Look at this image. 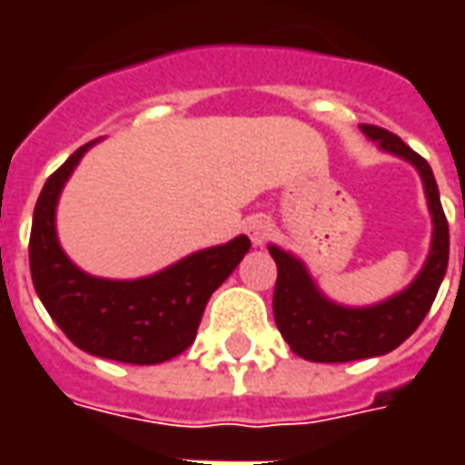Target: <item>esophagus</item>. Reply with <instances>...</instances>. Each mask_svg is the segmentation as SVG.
Listing matches in <instances>:
<instances>
[{
  "label": "esophagus",
  "mask_w": 465,
  "mask_h": 465,
  "mask_svg": "<svg viewBox=\"0 0 465 465\" xmlns=\"http://www.w3.org/2000/svg\"><path fill=\"white\" fill-rule=\"evenodd\" d=\"M246 233L252 236V242L256 243V246H263V243L272 239L273 222L269 216H263V213H256V216H252V219L246 222Z\"/></svg>",
  "instance_id": "esophagus-1"
}]
</instances>
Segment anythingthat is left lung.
I'll return each instance as SVG.
<instances>
[{
	"instance_id": "obj_1",
	"label": "left lung",
	"mask_w": 465,
	"mask_h": 465,
	"mask_svg": "<svg viewBox=\"0 0 465 465\" xmlns=\"http://www.w3.org/2000/svg\"><path fill=\"white\" fill-rule=\"evenodd\" d=\"M361 132L371 142L379 143L383 152L396 153L416 166L429 199L433 239L423 269L403 292L393 293L386 302L361 309L329 302L313 283L303 262L273 243L269 246V253L279 269L273 289L276 326L296 356L316 363L371 359L401 346L426 319L449 266V222L440 206L439 186L429 162L401 142L396 134L381 126L361 124Z\"/></svg>"
}]
</instances>
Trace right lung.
<instances>
[{
	"instance_id": "add662e5",
	"label": "right lung",
	"mask_w": 465,
	"mask_h": 465,
	"mask_svg": "<svg viewBox=\"0 0 465 465\" xmlns=\"http://www.w3.org/2000/svg\"><path fill=\"white\" fill-rule=\"evenodd\" d=\"M79 146L39 193L29 236L32 282L66 339L99 359L152 366L179 356L196 339L206 302L252 249L249 236L189 253L163 272L112 282L82 272L56 239V202L79 159Z\"/></svg>"
}]
</instances>
